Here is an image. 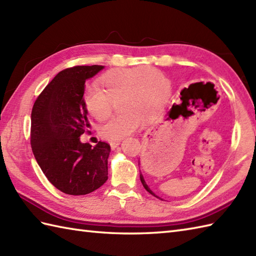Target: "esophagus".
Listing matches in <instances>:
<instances>
[{"mask_svg":"<svg viewBox=\"0 0 256 256\" xmlns=\"http://www.w3.org/2000/svg\"><path fill=\"white\" fill-rule=\"evenodd\" d=\"M120 143H121V140H111L110 142V146L112 150H116L118 146L120 145Z\"/></svg>","mask_w":256,"mask_h":256,"instance_id":"1","label":"esophagus"}]
</instances>
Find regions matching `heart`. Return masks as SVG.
I'll list each match as a JSON object with an SVG mask.
<instances>
[{
	"mask_svg": "<svg viewBox=\"0 0 256 256\" xmlns=\"http://www.w3.org/2000/svg\"><path fill=\"white\" fill-rule=\"evenodd\" d=\"M101 89L86 86L82 100L86 110L98 121L110 116L112 101H118L122 113L103 124L100 133L106 140H121L138 131L145 118L162 111L170 94V81L152 66L113 68L100 78Z\"/></svg>",
	"mask_w": 256,
	"mask_h": 256,
	"instance_id": "heart-1",
	"label": "heart"
}]
</instances>
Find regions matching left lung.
Here are the masks:
<instances>
[{"label":"left lung","mask_w":256,"mask_h":256,"mask_svg":"<svg viewBox=\"0 0 256 256\" xmlns=\"http://www.w3.org/2000/svg\"><path fill=\"white\" fill-rule=\"evenodd\" d=\"M180 100L182 101V104H178V106H175V104H174V106H172V111H180V112H182V111H186V110H184V108H186L184 106H186V104H187V99H186V98H180ZM140 182H142V184H143L144 188H145L146 190H148V192L150 194H153V196H155L156 198L160 199V198L158 197V196H156L153 192H152L150 188L148 186V184L145 182V179H144V177H143L142 174H140Z\"/></svg>","instance_id":"left-lung-1"}]
</instances>
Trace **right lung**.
Returning a JSON list of instances; mask_svg holds the SVG:
<instances>
[{"instance_id":"1","label":"right lung","mask_w":256,"mask_h":256,"mask_svg":"<svg viewBox=\"0 0 256 256\" xmlns=\"http://www.w3.org/2000/svg\"><path fill=\"white\" fill-rule=\"evenodd\" d=\"M103 68L94 64L62 70L38 96L32 110V153L48 180L67 194H90L108 179L110 145L91 146L80 140L90 128L82 100L86 80Z\"/></svg>"}]
</instances>
